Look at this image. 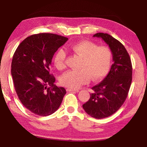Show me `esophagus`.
<instances>
[{
  "label": "esophagus",
  "instance_id": "1",
  "mask_svg": "<svg viewBox=\"0 0 147 147\" xmlns=\"http://www.w3.org/2000/svg\"><path fill=\"white\" fill-rule=\"evenodd\" d=\"M67 91L69 92H76V93L79 91L78 89H71V88H67Z\"/></svg>",
  "mask_w": 147,
  "mask_h": 147
}]
</instances>
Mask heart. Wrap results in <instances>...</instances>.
Instances as JSON below:
<instances>
[{
    "label": "heart",
    "instance_id": "1",
    "mask_svg": "<svg viewBox=\"0 0 147 147\" xmlns=\"http://www.w3.org/2000/svg\"><path fill=\"white\" fill-rule=\"evenodd\" d=\"M74 55L81 58L78 69L67 71L60 78L62 86L69 88H78L88 82L89 78L98 81L107 75L112 61V53L107 46H98L93 42L82 41L68 47ZM66 52L59 49L54 56V64L61 70L65 67Z\"/></svg>",
    "mask_w": 147,
    "mask_h": 147
}]
</instances>
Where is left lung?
Listing matches in <instances>:
<instances>
[{
  "label": "left lung",
  "instance_id": "8db88e82",
  "mask_svg": "<svg viewBox=\"0 0 147 147\" xmlns=\"http://www.w3.org/2000/svg\"><path fill=\"white\" fill-rule=\"evenodd\" d=\"M111 49L113 63L106 77L91 89L89 100L82 107L92 117L103 119L113 115L121 108L128 96L131 80L132 65L130 56L120 41L108 34L97 33Z\"/></svg>",
  "mask_w": 147,
  "mask_h": 147
}]
</instances>
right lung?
<instances>
[{
    "label": "right lung",
    "instance_id": "right-lung-1",
    "mask_svg": "<svg viewBox=\"0 0 147 147\" xmlns=\"http://www.w3.org/2000/svg\"><path fill=\"white\" fill-rule=\"evenodd\" d=\"M68 40L59 35L42 33L19 44L12 58L11 73L18 98L36 115L48 116L60 106L66 90L57 87L49 73L54 53Z\"/></svg>",
    "mask_w": 147,
    "mask_h": 147
}]
</instances>
